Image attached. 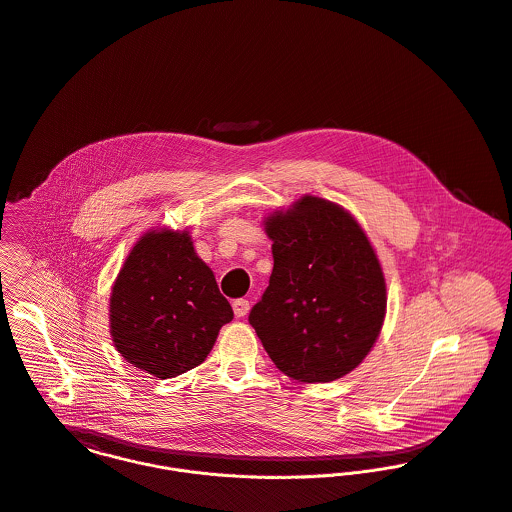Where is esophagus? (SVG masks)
<instances>
[{"mask_svg":"<svg viewBox=\"0 0 512 512\" xmlns=\"http://www.w3.org/2000/svg\"><path fill=\"white\" fill-rule=\"evenodd\" d=\"M233 314L237 316V318H243V316H247V312H249V300H245V298H237V300H233Z\"/></svg>","mask_w":512,"mask_h":512,"instance_id":"obj_1","label":"esophagus"}]
</instances>
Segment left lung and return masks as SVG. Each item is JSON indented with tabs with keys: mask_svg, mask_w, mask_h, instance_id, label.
Instances as JSON below:
<instances>
[{
	"mask_svg": "<svg viewBox=\"0 0 512 512\" xmlns=\"http://www.w3.org/2000/svg\"><path fill=\"white\" fill-rule=\"evenodd\" d=\"M273 273L251 308L273 363L300 383H330L353 371L379 338L387 286L381 263L341 206L302 196L265 220Z\"/></svg>",
	"mask_w": 512,
	"mask_h": 512,
	"instance_id": "1",
	"label": "left lung"
}]
</instances>
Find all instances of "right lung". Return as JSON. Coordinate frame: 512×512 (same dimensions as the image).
I'll list each match as a JSON object with an SVG mask.
<instances>
[{
  "mask_svg": "<svg viewBox=\"0 0 512 512\" xmlns=\"http://www.w3.org/2000/svg\"><path fill=\"white\" fill-rule=\"evenodd\" d=\"M233 310L188 231L153 229L127 255L110 298V334L121 357L171 379L198 367Z\"/></svg>",
  "mask_w": 512,
  "mask_h": 512,
  "instance_id": "right-lung-1",
  "label": "right lung"
}]
</instances>
